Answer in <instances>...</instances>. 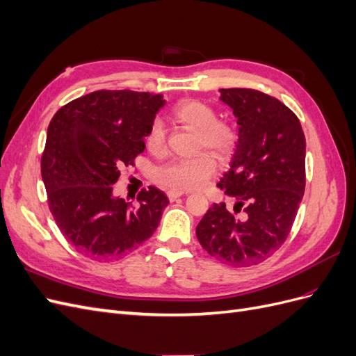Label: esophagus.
<instances>
[{
    "label": "esophagus",
    "mask_w": 356,
    "mask_h": 356,
    "mask_svg": "<svg viewBox=\"0 0 356 356\" xmlns=\"http://www.w3.org/2000/svg\"><path fill=\"white\" fill-rule=\"evenodd\" d=\"M184 195H187V193L178 191V190H169V191H168L169 200H175V199H178V197H181V196H184Z\"/></svg>",
    "instance_id": "obj_1"
}]
</instances>
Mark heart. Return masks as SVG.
Returning a JSON list of instances; mask_svg holds the SVG:
<instances>
[{
	"instance_id": "heart-1",
	"label": "heart",
	"mask_w": 356,
	"mask_h": 356,
	"mask_svg": "<svg viewBox=\"0 0 356 356\" xmlns=\"http://www.w3.org/2000/svg\"><path fill=\"white\" fill-rule=\"evenodd\" d=\"M172 115L197 132L196 152L208 149L220 160H227L233 154L239 139L238 127L229 120H218L217 110L211 104L199 99L181 101L174 106ZM145 143L154 154L166 149V127L160 118L149 124ZM209 153L172 160L156 172V179L161 186L178 191L200 188L217 172V161Z\"/></svg>"
}]
</instances>
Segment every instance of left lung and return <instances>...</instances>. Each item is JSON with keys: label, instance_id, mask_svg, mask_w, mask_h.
Here are the masks:
<instances>
[{"label": "left lung", "instance_id": "1", "mask_svg": "<svg viewBox=\"0 0 356 356\" xmlns=\"http://www.w3.org/2000/svg\"><path fill=\"white\" fill-rule=\"evenodd\" d=\"M233 110L239 139L218 187L236 203H213L197 224L203 250L234 267L258 264L282 246L306 186V139L297 115L254 89H220Z\"/></svg>", "mask_w": 356, "mask_h": 356}]
</instances>
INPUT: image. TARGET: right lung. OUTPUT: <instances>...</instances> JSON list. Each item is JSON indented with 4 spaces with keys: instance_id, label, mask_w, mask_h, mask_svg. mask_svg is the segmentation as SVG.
<instances>
[{
    "instance_id": "right-lung-1",
    "label": "right lung",
    "mask_w": 356,
    "mask_h": 356,
    "mask_svg": "<svg viewBox=\"0 0 356 356\" xmlns=\"http://www.w3.org/2000/svg\"><path fill=\"white\" fill-rule=\"evenodd\" d=\"M163 95L96 90L71 101L47 129L41 177L59 230L81 254L111 260L131 252L159 227L168 197L156 187L138 203L113 195L120 168L145 148Z\"/></svg>"
}]
</instances>
